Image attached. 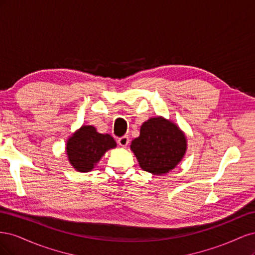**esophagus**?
Instances as JSON below:
<instances>
[{
	"mask_svg": "<svg viewBox=\"0 0 255 255\" xmlns=\"http://www.w3.org/2000/svg\"><path fill=\"white\" fill-rule=\"evenodd\" d=\"M128 141H129L128 136H122V137H120L119 139H118L119 145L123 146V148H125V146H127L128 144Z\"/></svg>",
	"mask_w": 255,
	"mask_h": 255,
	"instance_id": "1",
	"label": "esophagus"
}]
</instances>
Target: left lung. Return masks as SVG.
I'll use <instances>...</instances> for the list:
<instances>
[{"label":"left lung","instance_id":"left-lung-1","mask_svg":"<svg viewBox=\"0 0 255 255\" xmlns=\"http://www.w3.org/2000/svg\"><path fill=\"white\" fill-rule=\"evenodd\" d=\"M130 150L142 170L165 175L181 163L186 153V135L176 123L157 116L142 123Z\"/></svg>","mask_w":255,"mask_h":255}]
</instances>
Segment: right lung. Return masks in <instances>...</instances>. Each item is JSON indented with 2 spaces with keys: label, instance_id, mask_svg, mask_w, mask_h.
Segmentation results:
<instances>
[{
  "label": "right lung",
  "instance_id": "obj_1",
  "mask_svg": "<svg viewBox=\"0 0 255 255\" xmlns=\"http://www.w3.org/2000/svg\"><path fill=\"white\" fill-rule=\"evenodd\" d=\"M117 146L110 134H101L92 126H82L68 138L66 153L69 163L79 172H89L104 154Z\"/></svg>",
  "mask_w": 255,
  "mask_h": 255
}]
</instances>
